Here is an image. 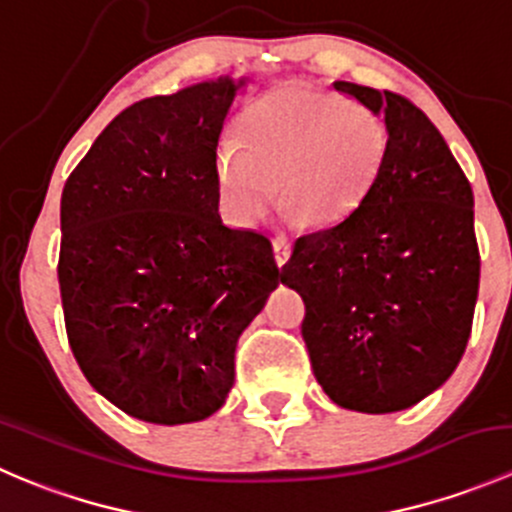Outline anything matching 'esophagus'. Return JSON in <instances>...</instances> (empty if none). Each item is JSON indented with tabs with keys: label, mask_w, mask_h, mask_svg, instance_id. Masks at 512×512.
<instances>
[{
	"label": "esophagus",
	"mask_w": 512,
	"mask_h": 512,
	"mask_svg": "<svg viewBox=\"0 0 512 512\" xmlns=\"http://www.w3.org/2000/svg\"><path fill=\"white\" fill-rule=\"evenodd\" d=\"M272 255H275L277 267H282L289 260V240H287V235H280V232H277V235H272Z\"/></svg>",
	"instance_id": "34e87169"
}]
</instances>
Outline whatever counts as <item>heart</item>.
<instances>
[{"label": "heart", "mask_w": 512, "mask_h": 512, "mask_svg": "<svg viewBox=\"0 0 512 512\" xmlns=\"http://www.w3.org/2000/svg\"><path fill=\"white\" fill-rule=\"evenodd\" d=\"M384 151V121L364 103L280 89L240 118L235 141L218 146L220 198L235 223L255 225L277 183L289 213L334 223L364 198Z\"/></svg>", "instance_id": "b5f03b06"}]
</instances>
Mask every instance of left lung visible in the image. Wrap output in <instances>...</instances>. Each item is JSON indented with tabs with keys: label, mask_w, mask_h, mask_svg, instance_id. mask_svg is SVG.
I'll return each mask as SVG.
<instances>
[{
	"label": "left lung",
	"mask_w": 512,
	"mask_h": 512,
	"mask_svg": "<svg viewBox=\"0 0 512 512\" xmlns=\"http://www.w3.org/2000/svg\"><path fill=\"white\" fill-rule=\"evenodd\" d=\"M334 89L384 116V160L354 210L294 240L282 282L304 299L324 394L391 414L436 391L466 352L480 277L473 190L416 103L349 81Z\"/></svg>",
	"instance_id": "obj_1"
}]
</instances>
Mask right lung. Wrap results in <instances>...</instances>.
<instances>
[{
	"label": "right lung",
	"mask_w": 512,
	"mask_h": 512,
	"mask_svg": "<svg viewBox=\"0 0 512 512\" xmlns=\"http://www.w3.org/2000/svg\"><path fill=\"white\" fill-rule=\"evenodd\" d=\"M240 89L218 79L133 103L61 193L71 352L98 394L141 421L215 414L237 339L282 280L270 240L218 213V138Z\"/></svg>",
	"instance_id": "1"
}]
</instances>
